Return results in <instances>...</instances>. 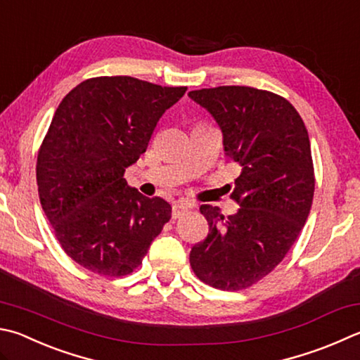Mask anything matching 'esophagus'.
<instances>
[{"instance_id": "34e87169", "label": "esophagus", "mask_w": 360, "mask_h": 360, "mask_svg": "<svg viewBox=\"0 0 360 360\" xmlns=\"http://www.w3.org/2000/svg\"><path fill=\"white\" fill-rule=\"evenodd\" d=\"M188 207H191V205H188V202H186V201H176L174 205H173V212H172L173 219L181 217L182 214L188 211Z\"/></svg>"}]
</instances>
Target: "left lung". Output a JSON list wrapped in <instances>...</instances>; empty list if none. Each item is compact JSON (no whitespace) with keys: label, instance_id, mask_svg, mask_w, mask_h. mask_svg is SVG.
Masks as SVG:
<instances>
[{"label":"left lung","instance_id":"left-lung-1","mask_svg":"<svg viewBox=\"0 0 360 360\" xmlns=\"http://www.w3.org/2000/svg\"><path fill=\"white\" fill-rule=\"evenodd\" d=\"M224 134L225 154L240 167L231 198L236 214L202 205L207 238L191 266L217 290H245L282 263L310 214L315 172L302 117L285 97L250 86L191 91Z\"/></svg>","mask_w":360,"mask_h":360}]
</instances>
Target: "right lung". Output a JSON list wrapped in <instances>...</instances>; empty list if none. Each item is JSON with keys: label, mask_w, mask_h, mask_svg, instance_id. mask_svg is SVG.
<instances>
[{"label": "right lung", "mask_w": 360, "mask_h": 360, "mask_svg": "<svg viewBox=\"0 0 360 360\" xmlns=\"http://www.w3.org/2000/svg\"><path fill=\"white\" fill-rule=\"evenodd\" d=\"M186 91L96 77L56 108L37 154L39 200L63 250L84 269L105 277L134 272L172 217L165 200L145 197L122 176Z\"/></svg>", "instance_id": "1"}]
</instances>
